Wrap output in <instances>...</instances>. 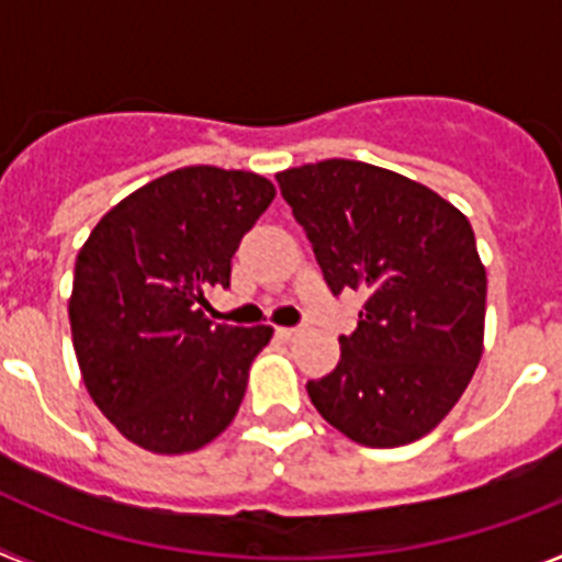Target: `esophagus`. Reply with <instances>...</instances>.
Masks as SVG:
<instances>
[{
    "label": "esophagus",
    "mask_w": 562,
    "mask_h": 562,
    "mask_svg": "<svg viewBox=\"0 0 562 562\" xmlns=\"http://www.w3.org/2000/svg\"><path fill=\"white\" fill-rule=\"evenodd\" d=\"M301 335H304V326H281L278 329V337H284V340H295Z\"/></svg>",
    "instance_id": "34e87169"
}]
</instances>
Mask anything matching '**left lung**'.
<instances>
[{
    "mask_svg": "<svg viewBox=\"0 0 562 562\" xmlns=\"http://www.w3.org/2000/svg\"><path fill=\"white\" fill-rule=\"evenodd\" d=\"M335 295L362 292L340 362L306 382L331 428L366 448L422 439L461 400L484 351L486 270L464 213L360 160L276 173Z\"/></svg>",
    "mask_w": 562,
    "mask_h": 562,
    "instance_id": "left-lung-1",
    "label": "left lung"
}]
</instances>
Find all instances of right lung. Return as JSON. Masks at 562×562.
I'll use <instances>...</instances> for the list:
<instances>
[{
    "instance_id": "right-lung-1",
    "label": "right lung",
    "mask_w": 562,
    "mask_h": 562,
    "mask_svg": "<svg viewBox=\"0 0 562 562\" xmlns=\"http://www.w3.org/2000/svg\"><path fill=\"white\" fill-rule=\"evenodd\" d=\"M276 186L252 171L188 166L121 200L78 250L69 329L83 385L132 445L205 448L236 416L272 326H225L202 304L231 286L238 241Z\"/></svg>"
}]
</instances>
